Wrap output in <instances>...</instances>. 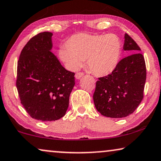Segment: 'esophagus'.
Masks as SVG:
<instances>
[{
  "label": "esophagus",
  "instance_id": "obj_1",
  "mask_svg": "<svg viewBox=\"0 0 161 161\" xmlns=\"http://www.w3.org/2000/svg\"><path fill=\"white\" fill-rule=\"evenodd\" d=\"M83 75H84V73H77L75 74V77L76 79H80V78H82Z\"/></svg>",
  "mask_w": 161,
  "mask_h": 161
}]
</instances>
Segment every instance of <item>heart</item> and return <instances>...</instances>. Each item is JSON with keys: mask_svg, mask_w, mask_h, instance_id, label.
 <instances>
[{"mask_svg": "<svg viewBox=\"0 0 161 161\" xmlns=\"http://www.w3.org/2000/svg\"><path fill=\"white\" fill-rule=\"evenodd\" d=\"M67 47H61L58 55L71 70L82 66L86 59L88 69L99 77L111 74L119 64L122 42L117 35L79 33L66 41Z\"/></svg>", "mask_w": 161, "mask_h": 161, "instance_id": "obj_1", "label": "heart"}]
</instances>
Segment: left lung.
I'll return each mask as SVG.
<instances>
[{
    "mask_svg": "<svg viewBox=\"0 0 161 161\" xmlns=\"http://www.w3.org/2000/svg\"><path fill=\"white\" fill-rule=\"evenodd\" d=\"M123 50L133 53L123 58L108 76L99 78L93 95L98 112L108 118H121L135 111L143 99L146 65L140 48L125 33Z\"/></svg>",
    "mask_w": 161,
    "mask_h": 161,
    "instance_id": "8db88e82",
    "label": "left lung"
}]
</instances>
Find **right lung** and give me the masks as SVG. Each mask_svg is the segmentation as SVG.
Here are the masks:
<instances>
[{"instance_id": "1", "label": "right lung", "mask_w": 161, "mask_h": 161, "mask_svg": "<svg viewBox=\"0 0 161 161\" xmlns=\"http://www.w3.org/2000/svg\"><path fill=\"white\" fill-rule=\"evenodd\" d=\"M52 36L43 32L32 37L23 48L17 63L21 104L30 117L41 121L63 117L75 86V73L67 70L51 52Z\"/></svg>"}]
</instances>
